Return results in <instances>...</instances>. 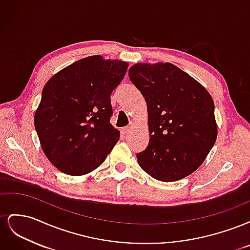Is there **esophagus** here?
Masks as SVG:
<instances>
[{
    "label": "esophagus",
    "mask_w": 250,
    "mask_h": 250,
    "mask_svg": "<svg viewBox=\"0 0 250 250\" xmlns=\"http://www.w3.org/2000/svg\"><path fill=\"white\" fill-rule=\"evenodd\" d=\"M130 132V127L129 126H126V127H123L121 128V133H122L123 135H126Z\"/></svg>",
    "instance_id": "1"
}]
</instances>
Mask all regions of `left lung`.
<instances>
[{
    "label": "left lung",
    "mask_w": 250,
    "mask_h": 250,
    "mask_svg": "<svg viewBox=\"0 0 250 250\" xmlns=\"http://www.w3.org/2000/svg\"><path fill=\"white\" fill-rule=\"evenodd\" d=\"M129 79L148 107L150 141L137 153L140 167L166 183L190 175L217 139L210 95L190 75L168 62L134 64Z\"/></svg>",
    "instance_id": "left-lung-1"
}]
</instances>
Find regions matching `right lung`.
I'll return each instance as SVG.
<instances>
[{"mask_svg":"<svg viewBox=\"0 0 250 250\" xmlns=\"http://www.w3.org/2000/svg\"><path fill=\"white\" fill-rule=\"evenodd\" d=\"M128 63L89 56L54 75L43 86L34 125L49 161L73 176L92 172L120 138L110 124V95Z\"/></svg>","mask_w":250,"mask_h":250,"instance_id":"1","label":"right lung"}]
</instances>
